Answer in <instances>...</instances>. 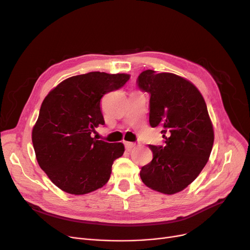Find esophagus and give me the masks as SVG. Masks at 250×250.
Wrapping results in <instances>:
<instances>
[{"mask_svg":"<svg viewBox=\"0 0 250 250\" xmlns=\"http://www.w3.org/2000/svg\"><path fill=\"white\" fill-rule=\"evenodd\" d=\"M124 144H125V149H126L127 151H129L130 149H133V148L136 146V144L130 143V142H125Z\"/></svg>","mask_w":250,"mask_h":250,"instance_id":"1","label":"esophagus"}]
</instances>
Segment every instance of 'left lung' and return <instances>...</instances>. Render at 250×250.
I'll return each instance as SVG.
<instances>
[{
    "label": "left lung",
    "mask_w": 250,
    "mask_h": 250,
    "mask_svg": "<svg viewBox=\"0 0 250 250\" xmlns=\"http://www.w3.org/2000/svg\"><path fill=\"white\" fill-rule=\"evenodd\" d=\"M137 85L150 95L149 122L161 126L164 144L149 145L152 161L142 167L145 185L173 194L185 189L206 166L214 144V129L206 102L189 81L171 73L142 72Z\"/></svg>",
    "instance_id": "1"
}]
</instances>
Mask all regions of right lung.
Instances as JSON below:
<instances>
[{"label": "right lung", "mask_w": 250, "mask_h": 250, "mask_svg": "<svg viewBox=\"0 0 250 250\" xmlns=\"http://www.w3.org/2000/svg\"><path fill=\"white\" fill-rule=\"evenodd\" d=\"M128 79L126 74L90 72L65 79L44 98L32 129L33 148L39 166L62 190L85 194L108 181L125 146L91 135L105 125L101 98Z\"/></svg>", "instance_id": "obj_1"}]
</instances>
